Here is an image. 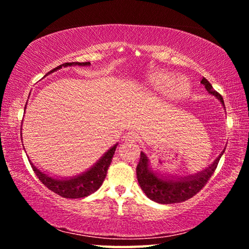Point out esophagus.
<instances>
[{
    "label": "esophagus",
    "instance_id": "1",
    "mask_svg": "<svg viewBox=\"0 0 249 249\" xmlns=\"http://www.w3.org/2000/svg\"><path fill=\"white\" fill-rule=\"evenodd\" d=\"M137 140H138V135H137L136 132H128L124 136V141L125 142H137Z\"/></svg>",
    "mask_w": 249,
    "mask_h": 249
}]
</instances>
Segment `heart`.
<instances>
[{
  "label": "heart",
  "mask_w": 249,
  "mask_h": 249,
  "mask_svg": "<svg viewBox=\"0 0 249 249\" xmlns=\"http://www.w3.org/2000/svg\"><path fill=\"white\" fill-rule=\"evenodd\" d=\"M172 79V74L169 72H166V71L162 70H157L154 71L153 73L149 74L148 78V83L151 88V90L156 93H163L167 90L168 86ZM171 86L175 88V90H172L171 95L175 96H181L185 94V92L189 89V84L187 80L183 78H175L171 81Z\"/></svg>",
  "instance_id": "b5f03b06"
}]
</instances>
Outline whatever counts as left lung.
<instances>
[{
  "mask_svg": "<svg viewBox=\"0 0 249 249\" xmlns=\"http://www.w3.org/2000/svg\"><path fill=\"white\" fill-rule=\"evenodd\" d=\"M201 84H203L209 93L215 95L221 101L222 104L224 105L222 95L213 89V87L211 86L208 80L203 78L201 80ZM222 155L223 154L218 156V158L208 169L201 171L195 176H189L184 177V178L172 180L162 179L154 174L149 169L147 156L144 153H141L140 161H138L136 167L138 183H140L142 190L145 192V195L150 200L157 202V203L171 204L183 202L188 199H191L193 196H196L204 187L211 178V176L215 171Z\"/></svg>",
  "mask_w": 249,
  "mask_h": 249,
  "instance_id": "1",
  "label": "left lung"
}]
</instances>
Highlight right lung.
Instances as JSON below:
<instances>
[{
  "label": "right lung",
  "instance_id": "1",
  "mask_svg": "<svg viewBox=\"0 0 249 249\" xmlns=\"http://www.w3.org/2000/svg\"><path fill=\"white\" fill-rule=\"evenodd\" d=\"M75 65L90 66L91 64L90 62H65V64L58 66L57 68L53 69L50 72H53V71L57 69H60L62 67ZM116 146L117 144L113 146L90 170L71 179H54L53 177H49L48 175H46L44 172L37 169L32 162L31 166L34 172H35L36 176L38 177V179L41 181V183L45 184L49 190L57 193L58 196L62 197H67V199H79V197H84L92 195L103 183L105 177H107L108 167L112 162V158L115 153Z\"/></svg>",
  "mask_w": 249,
  "mask_h": 249
}]
</instances>
